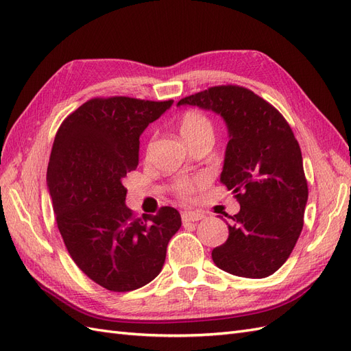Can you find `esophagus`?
<instances>
[{"instance_id":"obj_1","label":"esophagus","mask_w":351,"mask_h":351,"mask_svg":"<svg viewBox=\"0 0 351 351\" xmlns=\"http://www.w3.org/2000/svg\"><path fill=\"white\" fill-rule=\"evenodd\" d=\"M204 217V213L202 212H195V210H185L182 213V222L188 223V222H198Z\"/></svg>"}]
</instances>
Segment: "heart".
Segmentation results:
<instances>
[{
	"label": "heart",
	"instance_id": "1",
	"mask_svg": "<svg viewBox=\"0 0 351 351\" xmlns=\"http://www.w3.org/2000/svg\"><path fill=\"white\" fill-rule=\"evenodd\" d=\"M181 134L185 139L213 134V123L204 113L197 112V110H191V112H186L181 119ZM191 182L181 181L178 184V191L182 195H188L191 193Z\"/></svg>",
	"mask_w": 351,
	"mask_h": 351
}]
</instances>
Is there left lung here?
Returning <instances> with one entry per match:
<instances>
[{
	"label": "left lung",
	"instance_id": "left-lung-1",
	"mask_svg": "<svg viewBox=\"0 0 351 351\" xmlns=\"http://www.w3.org/2000/svg\"><path fill=\"white\" fill-rule=\"evenodd\" d=\"M223 119L229 141L220 182L235 194L239 212L225 244L213 248L215 265L243 278L275 274L303 229L308 189L302 149L278 110L243 86H213L182 98Z\"/></svg>",
	"mask_w": 351,
	"mask_h": 351
}]
</instances>
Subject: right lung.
Returning a JSON list of instances; mask_svg holds the SVG:
<instances>
[{
  "instance_id": "1",
  "label": "right lung",
  "mask_w": 351,
  "mask_h": 351,
  "mask_svg": "<svg viewBox=\"0 0 351 351\" xmlns=\"http://www.w3.org/2000/svg\"><path fill=\"white\" fill-rule=\"evenodd\" d=\"M173 101L94 98L60 126L47 170L58 231L82 272L108 291L138 289L162 272L181 215L162 207L135 217L123 178L139 160V136Z\"/></svg>"
}]
</instances>
